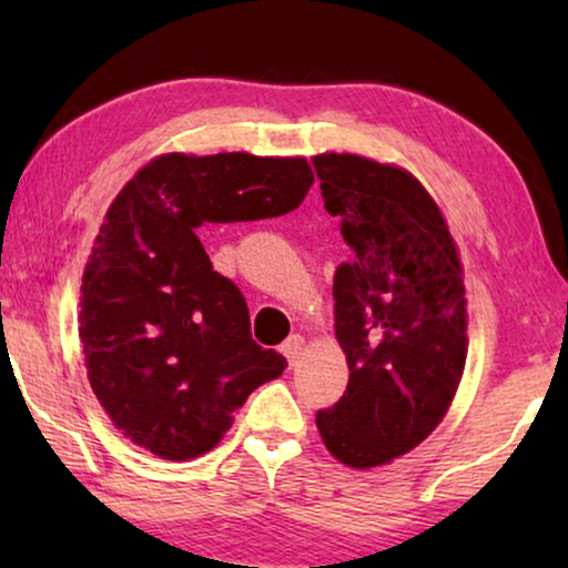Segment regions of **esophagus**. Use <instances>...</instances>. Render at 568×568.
<instances>
[{
    "label": "esophagus",
    "instance_id": "esophagus-1",
    "mask_svg": "<svg viewBox=\"0 0 568 568\" xmlns=\"http://www.w3.org/2000/svg\"><path fill=\"white\" fill-rule=\"evenodd\" d=\"M302 348H305V338H302V336H292V338H286L284 344H282V354L286 356V362H290L292 367H294V362L300 359Z\"/></svg>",
    "mask_w": 568,
    "mask_h": 568
}]
</instances>
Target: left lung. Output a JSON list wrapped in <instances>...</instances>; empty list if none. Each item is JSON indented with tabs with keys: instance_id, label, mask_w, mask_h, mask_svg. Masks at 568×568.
Here are the masks:
<instances>
[{
	"instance_id": "obj_1",
	"label": "left lung",
	"mask_w": 568,
	"mask_h": 568,
	"mask_svg": "<svg viewBox=\"0 0 568 568\" xmlns=\"http://www.w3.org/2000/svg\"><path fill=\"white\" fill-rule=\"evenodd\" d=\"M313 162L354 251L333 278L348 385L315 424L338 463L379 468L422 445L453 406L468 356L463 263L439 204L406 168L348 152Z\"/></svg>"
}]
</instances>
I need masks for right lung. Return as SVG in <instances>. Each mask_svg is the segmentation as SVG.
Here are the masks:
<instances>
[{"label":"right lung","instance_id":"right-lung-1","mask_svg":"<svg viewBox=\"0 0 568 568\" xmlns=\"http://www.w3.org/2000/svg\"><path fill=\"white\" fill-rule=\"evenodd\" d=\"M313 181L305 158L165 152L108 206L77 321L92 393L136 447L162 460L206 455L247 395L286 369L251 338L243 294L196 230L282 216Z\"/></svg>","mask_w":568,"mask_h":568}]
</instances>
